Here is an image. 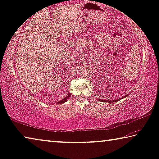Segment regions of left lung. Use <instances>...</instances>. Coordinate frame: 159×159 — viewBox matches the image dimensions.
<instances>
[{
    "mask_svg": "<svg viewBox=\"0 0 159 159\" xmlns=\"http://www.w3.org/2000/svg\"><path fill=\"white\" fill-rule=\"evenodd\" d=\"M126 96H127V95H125V97H126ZM121 99H122V98H121ZM100 100V99H99ZM119 99H117V100H113V101H112V100H100V101H102V102H116V101H118V100H120Z\"/></svg>",
    "mask_w": 159,
    "mask_h": 159,
    "instance_id": "obj_1",
    "label": "left lung"
}]
</instances>
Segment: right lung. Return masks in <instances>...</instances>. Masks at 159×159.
<instances>
[{"label": "right lung", "mask_w": 159, "mask_h": 159, "mask_svg": "<svg viewBox=\"0 0 159 159\" xmlns=\"http://www.w3.org/2000/svg\"><path fill=\"white\" fill-rule=\"evenodd\" d=\"M70 96V93H69V94L67 95V96H66L64 98H63V99L61 100V101L57 102V104H61V103H64V102H66L67 100L69 99Z\"/></svg>", "instance_id": "1"}]
</instances>
